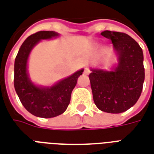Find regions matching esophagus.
I'll use <instances>...</instances> for the list:
<instances>
[{
	"label": "esophagus",
	"mask_w": 154,
	"mask_h": 154,
	"mask_svg": "<svg viewBox=\"0 0 154 154\" xmlns=\"http://www.w3.org/2000/svg\"><path fill=\"white\" fill-rule=\"evenodd\" d=\"M90 72H91V70H90V69H89L88 68H85V70H84V73H85V74H89V73H90Z\"/></svg>",
	"instance_id": "esophagus-1"
}]
</instances>
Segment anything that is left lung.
<instances>
[{"label":"left lung","instance_id":"left-lung-1","mask_svg":"<svg viewBox=\"0 0 154 154\" xmlns=\"http://www.w3.org/2000/svg\"><path fill=\"white\" fill-rule=\"evenodd\" d=\"M101 35L112 41L118 62L111 71L91 68L89 78L93 100L101 111L121 113L131 108L142 92L143 51L135 40L123 32L106 30Z\"/></svg>","mask_w":154,"mask_h":154}]
</instances>
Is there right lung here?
Wrapping results in <instances>:
<instances>
[{
    "label": "right lung",
    "mask_w": 154,
    "mask_h": 154,
    "mask_svg": "<svg viewBox=\"0 0 154 154\" xmlns=\"http://www.w3.org/2000/svg\"><path fill=\"white\" fill-rule=\"evenodd\" d=\"M60 36L54 31H40L31 35L20 46L14 61V85L19 100L25 109L36 117L51 118L65 112L70 103L71 94L77 78L84 69L60 80L51 86H40L31 81L28 72V60L31 51L42 40Z\"/></svg>",
    "instance_id": "1"
}]
</instances>
